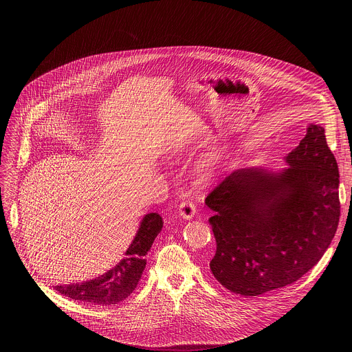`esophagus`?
Listing matches in <instances>:
<instances>
[{
  "label": "esophagus",
  "instance_id": "1",
  "mask_svg": "<svg viewBox=\"0 0 352 352\" xmlns=\"http://www.w3.org/2000/svg\"><path fill=\"white\" fill-rule=\"evenodd\" d=\"M196 213V209H195V205L192 204V200L189 199H185L181 202L179 205V214L182 219L185 220H190Z\"/></svg>",
  "mask_w": 352,
  "mask_h": 352
}]
</instances>
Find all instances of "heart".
Instances as JSON below:
<instances>
[{
    "label": "heart",
    "mask_w": 352,
    "mask_h": 352,
    "mask_svg": "<svg viewBox=\"0 0 352 352\" xmlns=\"http://www.w3.org/2000/svg\"><path fill=\"white\" fill-rule=\"evenodd\" d=\"M220 164H221V160H220V156H217V155H210V156L205 157L202 160V163L199 164L197 171H196L197 182L199 184L210 182L217 175V171L220 170Z\"/></svg>",
    "instance_id": "b5f03b06"
}]
</instances>
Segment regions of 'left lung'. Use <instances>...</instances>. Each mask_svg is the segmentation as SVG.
<instances>
[{
  "label": "left lung",
  "mask_w": 352,
  "mask_h": 352,
  "mask_svg": "<svg viewBox=\"0 0 352 352\" xmlns=\"http://www.w3.org/2000/svg\"><path fill=\"white\" fill-rule=\"evenodd\" d=\"M288 168H243L205 199L217 242L210 269L231 292L256 296L292 284L324 255L340 220V174L324 128L309 125Z\"/></svg>",
  "instance_id": "1"
}]
</instances>
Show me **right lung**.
I'll use <instances>...</instances> for the list:
<instances>
[{
  "instance_id": "obj_1",
  "label": "right lung",
  "mask_w": 352,
  "mask_h": 352,
  "mask_svg": "<svg viewBox=\"0 0 352 352\" xmlns=\"http://www.w3.org/2000/svg\"><path fill=\"white\" fill-rule=\"evenodd\" d=\"M162 228L163 219L160 214H146L125 256L111 270L85 283L56 285L54 289L75 300L98 307H110L121 302L138 287L146 267L144 256Z\"/></svg>"
}]
</instances>
